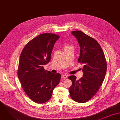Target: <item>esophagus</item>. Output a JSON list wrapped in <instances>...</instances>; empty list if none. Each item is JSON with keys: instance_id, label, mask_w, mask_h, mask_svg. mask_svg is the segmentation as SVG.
Returning <instances> with one entry per match:
<instances>
[{"instance_id": "1", "label": "esophagus", "mask_w": 120, "mask_h": 120, "mask_svg": "<svg viewBox=\"0 0 120 120\" xmlns=\"http://www.w3.org/2000/svg\"><path fill=\"white\" fill-rule=\"evenodd\" d=\"M67 75H62V79H64V80H65V79H66L67 78Z\"/></svg>"}]
</instances>
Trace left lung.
<instances>
[{"mask_svg":"<svg viewBox=\"0 0 120 120\" xmlns=\"http://www.w3.org/2000/svg\"><path fill=\"white\" fill-rule=\"evenodd\" d=\"M80 46L78 62L84 65L83 75L79 80L74 75L68 79L72 80L69 88L71 98L83 103L91 99L97 93L104 80L107 70L105 54L98 43L93 38L80 31L72 32Z\"/></svg>","mask_w":120,"mask_h":120,"instance_id":"left-lung-1","label":"left lung"}]
</instances>
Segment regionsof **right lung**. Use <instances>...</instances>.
<instances>
[{
    "label": "right lung",
    "instance_id": "obj_1",
    "mask_svg": "<svg viewBox=\"0 0 120 120\" xmlns=\"http://www.w3.org/2000/svg\"><path fill=\"white\" fill-rule=\"evenodd\" d=\"M60 36L42 34L30 40L21 54L17 75L22 87L29 98L42 104L51 98L61 75L45 70L43 65L51 60L54 45Z\"/></svg>",
    "mask_w": 120,
    "mask_h": 120
}]
</instances>
